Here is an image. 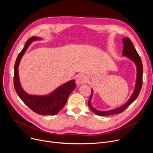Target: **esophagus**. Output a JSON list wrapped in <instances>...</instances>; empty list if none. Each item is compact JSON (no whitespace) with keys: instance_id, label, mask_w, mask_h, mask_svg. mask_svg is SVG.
<instances>
[{"instance_id":"obj_1","label":"esophagus","mask_w":153,"mask_h":153,"mask_svg":"<svg viewBox=\"0 0 153 153\" xmlns=\"http://www.w3.org/2000/svg\"><path fill=\"white\" fill-rule=\"evenodd\" d=\"M87 82V78L84 74H80L76 78V84L77 85H82Z\"/></svg>"}]
</instances>
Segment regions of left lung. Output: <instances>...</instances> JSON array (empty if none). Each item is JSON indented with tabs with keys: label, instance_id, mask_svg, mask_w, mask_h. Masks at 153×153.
I'll return each instance as SVG.
<instances>
[{
	"label": "left lung",
	"instance_id": "8db88e82",
	"mask_svg": "<svg viewBox=\"0 0 153 153\" xmlns=\"http://www.w3.org/2000/svg\"><path fill=\"white\" fill-rule=\"evenodd\" d=\"M122 42L123 43V49L122 51V55L123 56H125L126 58L130 59L131 61H133L135 64L136 67V72H136V79L134 89L130 98L128 99V101L125 103H124L123 105L116 108L107 111H100L96 110L92 106L91 100L94 93V91L92 89L91 97L89 101H88V105H89V108L91 109V110L94 113L98 115L106 116L122 113V111H123L130 105V104H131L136 99L141 89L143 84V64L141 60V58L137 51H136L135 48L134 47L133 43L130 38H123L122 39Z\"/></svg>",
	"mask_w": 153,
	"mask_h": 153
}]
</instances>
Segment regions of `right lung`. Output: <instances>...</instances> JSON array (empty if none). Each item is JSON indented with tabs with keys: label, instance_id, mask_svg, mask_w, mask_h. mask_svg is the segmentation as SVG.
Segmentation results:
<instances>
[{
	"label": "right lung",
	"instance_id": "add662e5",
	"mask_svg": "<svg viewBox=\"0 0 153 153\" xmlns=\"http://www.w3.org/2000/svg\"><path fill=\"white\" fill-rule=\"evenodd\" d=\"M43 39L42 38L32 36L28 39L23 49L18 55L14 66L13 83L16 92L20 99L35 113L42 115H54L64 107L70 94L76 88L75 80H71L47 95H39L29 94L22 88L19 74V66L22 58L31 43Z\"/></svg>",
	"mask_w": 153,
	"mask_h": 153
}]
</instances>
